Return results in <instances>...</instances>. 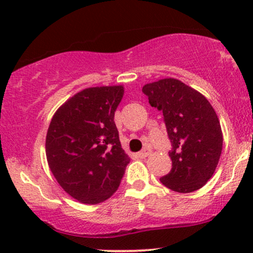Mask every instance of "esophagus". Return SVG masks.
<instances>
[{
    "label": "esophagus",
    "mask_w": 253,
    "mask_h": 253,
    "mask_svg": "<svg viewBox=\"0 0 253 253\" xmlns=\"http://www.w3.org/2000/svg\"><path fill=\"white\" fill-rule=\"evenodd\" d=\"M151 155V149L150 147H144L143 150L140 151V152H138V157H140V158H145V157L150 156Z\"/></svg>",
    "instance_id": "obj_1"
}]
</instances>
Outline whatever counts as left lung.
Segmentation results:
<instances>
[{"mask_svg": "<svg viewBox=\"0 0 253 253\" xmlns=\"http://www.w3.org/2000/svg\"><path fill=\"white\" fill-rule=\"evenodd\" d=\"M149 102L163 113L172 168L161 177L165 187L191 193L213 176L222 150L219 119L208 100L175 78H164L143 86Z\"/></svg>", "mask_w": 253, "mask_h": 253, "instance_id": "8db88e82", "label": "left lung"}]
</instances>
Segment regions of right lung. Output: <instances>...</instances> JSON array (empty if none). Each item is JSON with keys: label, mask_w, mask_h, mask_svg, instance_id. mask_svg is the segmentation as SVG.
Returning <instances> with one entry per match:
<instances>
[{"label": "right lung", "mask_w": 253, "mask_h": 253, "mask_svg": "<svg viewBox=\"0 0 253 253\" xmlns=\"http://www.w3.org/2000/svg\"><path fill=\"white\" fill-rule=\"evenodd\" d=\"M123 96L121 85L84 89L51 120L46 135L48 167L60 187L82 203L109 199L129 163L114 123Z\"/></svg>", "instance_id": "obj_1"}]
</instances>
